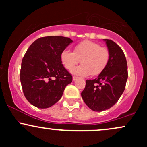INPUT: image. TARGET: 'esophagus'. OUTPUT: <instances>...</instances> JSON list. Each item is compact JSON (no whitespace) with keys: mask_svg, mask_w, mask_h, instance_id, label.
<instances>
[{"mask_svg":"<svg viewBox=\"0 0 147 147\" xmlns=\"http://www.w3.org/2000/svg\"><path fill=\"white\" fill-rule=\"evenodd\" d=\"M77 78H78V77H76V76H73V77H72V79H73V81L76 80V79H77Z\"/></svg>","mask_w":147,"mask_h":147,"instance_id":"34e87169","label":"esophagus"}]
</instances>
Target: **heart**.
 Instances as JSON below:
<instances>
[{"label":"heart","instance_id":"heart-1","mask_svg":"<svg viewBox=\"0 0 147 147\" xmlns=\"http://www.w3.org/2000/svg\"><path fill=\"white\" fill-rule=\"evenodd\" d=\"M109 59V52L95 42L84 41L74 47L73 52L64 50L61 54V60L67 70H71L80 60L82 65L73 69L72 73L86 76L98 75L106 68Z\"/></svg>","mask_w":147,"mask_h":147}]
</instances>
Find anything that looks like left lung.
<instances>
[{
  "mask_svg": "<svg viewBox=\"0 0 147 147\" xmlns=\"http://www.w3.org/2000/svg\"><path fill=\"white\" fill-rule=\"evenodd\" d=\"M109 52V59L104 70L94 79L86 80L82 92L85 104L91 110L103 111L119 100L128 78L127 62L122 48L114 41L104 39Z\"/></svg>",
  "mask_w": 147,
  "mask_h": 147,
  "instance_id": "left-lung-1",
  "label": "left lung"
}]
</instances>
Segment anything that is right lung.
<instances>
[{
    "label": "right lung",
    "instance_id": "right-lung-1",
    "mask_svg": "<svg viewBox=\"0 0 147 147\" xmlns=\"http://www.w3.org/2000/svg\"><path fill=\"white\" fill-rule=\"evenodd\" d=\"M72 41L68 37L49 36L34 41L21 63L20 79L27 100L39 109L49 108L61 98L72 81L63 67L61 54Z\"/></svg>",
    "mask_w": 147,
    "mask_h": 147
}]
</instances>
